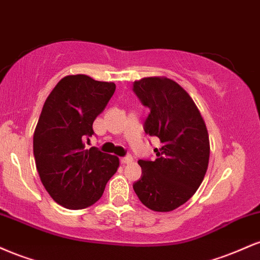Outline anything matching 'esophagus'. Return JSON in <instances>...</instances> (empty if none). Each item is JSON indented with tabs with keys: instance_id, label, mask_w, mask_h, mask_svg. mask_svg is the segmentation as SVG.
I'll list each match as a JSON object with an SVG mask.
<instances>
[{
	"instance_id": "esophagus-1",
	"label": "esophagus",
	"mask_w": 260,
	"mask_h": 260,
	"mask_svg": "<svg viewBox=\"0 0 260 260\" xmlns=\"http://www.w3.org/2000/svg\"><path fill=\"white\" fill-rule=\"evenodd\" d=\"M120 161H121V164H129V162H132V161H133V157L131 156V155H127V156L121 157Z\"/></svg>"
}]
</instances>
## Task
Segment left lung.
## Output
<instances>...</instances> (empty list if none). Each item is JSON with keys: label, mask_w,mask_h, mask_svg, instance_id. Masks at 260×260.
<instances>
[{"label": "left lung", "mask_w": 260, "mask_h": 260, "mask_svg": "<svg viewBox=\"0 0 260 260\" xmlns=\"http://www.w3.org/2000/svg\"><path fill=\"white\" fill-rule=\"evenodd\" d=\"M133 91L150 110L144 132L161 143L154 149L156 159L138 161L142 177L133 189L151 210H175L204 180L210 155L207 126L194 101L175 80L148 77L136 80Z\"/></svg>", "instance_id": "obj_1"}]
</instances>
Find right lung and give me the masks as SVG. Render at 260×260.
I'll return each mask as SVG.
<instances>
[{"label":"right lung","mask_w":260,"mask_h":260,"mask_svg":"<svg viewBox=\"0 0 260 260\" xmlns=\"http://www.w3.org/2000/svg\"><path fill=\"white\" fill-rule=\"evenodd\" d=\"M115 83L76 74L62 78L45 101L32 138L37 170L45 189L67 209H84L103 196L120 160L83 139L115 92Z\"/></svg>","instance_id":"1"}]
</instances>
